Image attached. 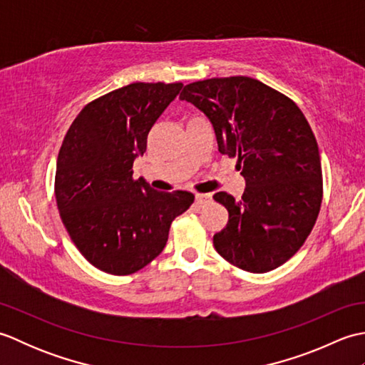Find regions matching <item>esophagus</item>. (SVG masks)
Masks as SVG:
<instances>
[{"mask_svg":"<svg viewBox=\"0 0 365 365\" xmlns=\"http://www.w3.org/2000/svg\"><path fill=\"white\" fill-rule=\"evenodd\" d=\"M195 199H196V204L200 207V205H205L210 202L212 197H210V195H196Z\"/></svg>","mask_w":365,"mask_h":365,"instance_id":"obj_1","label":"esophagus"}]
</instances>
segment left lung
I'll list each match as a JSON object with an SVG mask.
<instances>
[{
  "mask_svg": "<svg viewBox=\"0 0 365 365\" xmlns=\"http://www.w3.org/2000/svg\"><path fill=\"white\" fill-rule=\"evenodd\" d=\"M180 98L208 115L220 152L237 158L246 178L240 200L224 191L213 196L229 212L215 250L250 273L281 267L304 245L323 199L319 145L304 114L250 76L190 83Z\"/></svg>",
  "mask_w": 365,
  "mask_h": 365,
  "instance_id": "1",
  "label": "left lung"
}]
</instances>
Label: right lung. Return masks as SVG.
Listing matches in <instances>:
<instances>
[{
	"instance_id": "obj_1",
	"label": "right lung",
	"mask_w": 365,
	"mask_h": 365,
	"mask_svg": "<svg viewBox=\"0 0 365 365\" xmlns=\"http://www.w3.org/2000/svg\"><path fill=\"white\" fill-rule=\"evenodd\" d=\"M182 83H131L92 100L61 144L54 197L76 250L114 276L133 274L165 250L170 224L195 202L188 191L160 192L133 178L155 122Z\"/></svg>"
}]
</instances>
